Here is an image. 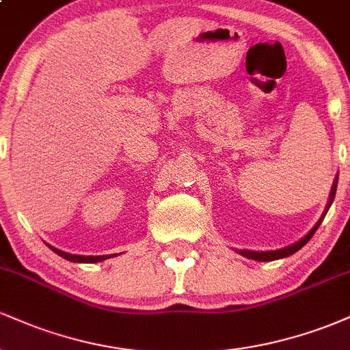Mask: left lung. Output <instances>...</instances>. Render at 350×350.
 Listing matches in <instances>:
<instances>
[{
  "label": "left lung",
  "mask_w": 350,
  "mask_h": 350,
  "mask_svg": "<svg viewBox=\"0 0 350 350\" xmlns=\"http://www.w3.org/2000/svg\"><path fill=\"white\" fill-rule=\"evenodd\" d=\"M337 179H339V174L336 176V179H334V184H332V187H331V194H329V200H327V206H326V208H324L323 215H321V219L317 220V222H316V226L312 227L311 230H309L308 234L303 237V239L298 240V242H296V243H293V245H288V247H284V248H278V250H267V252H255V250H237V253H239V255H242V256H247V258H250V260H256V262H273V260L286 258V256H290V255H293V253H296V252H298L299 248H303L304 245H306V243L309 242V240H311V237L314 235V232L317 230V227H319V226H321V222H323L324 215L327 214V211H329V207H331L332 200H334V196H336V189H337Z\"/></svg>",
  "instance_id": "obj_1"
}]
</instances>
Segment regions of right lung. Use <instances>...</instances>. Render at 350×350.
Listing matches in <instances>:
<instances>
[{
  "mask_svg": "<svg viewBox=\"0 0 350 350\" xmlns=\"http://www.w3.org/2000/svg\"><path fill=\"white\" fill-rule=\"evenodd\" d=\"M49 245V243H47ZM49 248L52 252H55L57 253L59 256H62V258H66V260H69V262H74V263H98V262H103V260H107V258H111V256H115V255H100V256H92V255H72V253H67V252H62V250H59V248H55V247H51L49 245Z\"/></svg>",
  "mask_w": 350,
  "mask_h": 350,
  "instance_id": "right-lung-1",
  "label": "right lung"
}]
</instances>
